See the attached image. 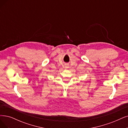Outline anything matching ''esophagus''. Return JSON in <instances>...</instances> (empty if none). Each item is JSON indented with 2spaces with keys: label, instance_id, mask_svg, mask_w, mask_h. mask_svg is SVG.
Masks as SVG:
<instances>
[{
  "label": "esophagus",
  "instance_id": "obj_1",
  "mask_svg": "<svg viewBox=\"0 0 128 128\" xmlns=\"http://www.w3.org/2000/svg\"><path fill=\"white\" fill-rule=\"evenodd\" d=\"M65 67H66V68H68V65H66V66H65Z\"/></svg>",
  "mask_w": 128,
  "mask_h": 128
}]
</instances>
